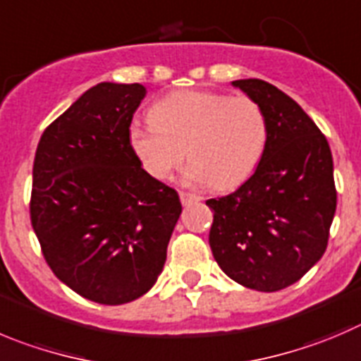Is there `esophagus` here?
Masks as SVG:
<instances>
[{
    "label": "esophagus",
    "instance_id": "obj_1",
    "mask_svg": "<svg viewBox=\"0 0 361 361\" xmlns=\"http://www.w3.org/2000/svg\"><path fill=\"white\" fill-rule=\"evenodd\" d=\"M180 200H181V204L183 207H187V204L190 203H197V201H201L200 196H196V194H192V192H180Z\"/></svg>",
    "mask_w": 361,
    "mask_h": 361
}]
</instances>
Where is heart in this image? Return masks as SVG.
<instances>
[{"label":"heart","instance_id":"1","mask_svg":"<svg viewBox=\"0 0 361 361\" xmlns=\"http://www.w3.org/2000/svg\"><path fill=\"white\" fill-rule=\"evenodd\" d=\"M269 124L251 97L178 90L151 106L149 124H131L128 144L140 167L154 180H169L185 158V181L230 190L244 183L260 164Z\"/></svg>","mask_w":361,"mask_h":361}]
</instances>
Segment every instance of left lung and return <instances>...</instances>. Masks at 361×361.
<instances>
[{"mask_svg":"<svg viewBox=\"0 0 361 361\" xmlns=\"http://www.w3.org/2000/svg\"><path fill=\"white\" fill-rule=\"evenodd\" d=\"M231 85L257 101L269 124L257 171L230 196L208 200L210 247L242 287L276 292L321 260L336 210L329 144L308 114L264 80Z\"/></svg>","mask_w":361,"mask_h":361,"instance_id":"left-lung-1","label":"left lung"}]
</instances>
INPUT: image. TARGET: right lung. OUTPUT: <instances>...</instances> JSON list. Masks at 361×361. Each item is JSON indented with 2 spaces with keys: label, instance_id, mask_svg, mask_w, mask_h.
<instances>
[{
  "label": "right lung",
  "instance_id": "1",
  "mask_svg": "<svg viewBox=\"0 0 361 361\" xmlns=\"http://www.w3.org/2000/svg\"><path fill=\"white\" fill-rule=\"evenodd\" d=\"M140 83L103 82L42 133L30 215L42 255L71 290L124 305L160 276L181 214L178 192L151 178L128 144Z\"/></svg>",
  "mask_w": 361,
  "mask_h": 361
}]
</instances>
